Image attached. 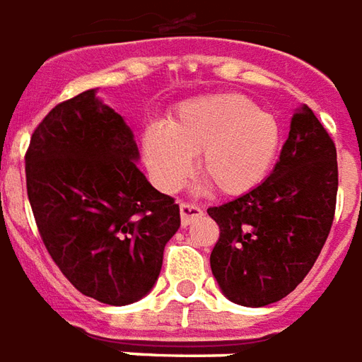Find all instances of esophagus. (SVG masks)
<instances>
[{
	"label": "esophagus",
	"instance_id": "esophagus-1",
	"mask_svg": "<svg viewBox=\"0 0 362 362\" xmlns=\"http://www.w3.org/2000/svg\"><path fill=\"white\" fill-rule=\"evenodd\" d=\"M179 212H181V221L183 226H191L192 221L199 220L200 216L204 214V210L199 204H192V202H181L179 204Z\"/></svg>",
	"mask_w": 362,
	"mask_h": 362
}]
</instances>
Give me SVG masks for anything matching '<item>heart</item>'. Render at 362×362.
<instances>
[{
  "instance_id": "b5f03b06",
  "label": "heart",
  "mask_w": 362,
  "mask_h": 362,
  "mask_svg": "<svg viewBox=\"0 0 362 362\" xmlns=\"http://www.w3.org/2000/svg\"><path fill=\"white\" fill-rule=\"evenodd\" d=\"M279 146L274 115L235 94L197 98L179 105L168 127L152 123L142 152L156 185L177 191L197 156L200 175L221 194H243L262 183Z\"/></svg>"
}]
</instances>
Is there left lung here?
<instances>
[{"label":"left lung","mask_w":362,"mask_h":362,"mask_svg":"<svg viewBox=\"0 0 362 362\" xmlns=\"http://www.w3.org/2000/svg\"><path fill=\"white\" fill-rule=\"evenodd\" d=\"M336 197V144L303 105L270 177L239 199L208 208L220 228L210 266L223 295L243 307H266L289 295L328 239Z\"/></svg>","instance_id":"left-lung-1"}]
</instances>
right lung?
I'll use <instances>...</instances> for the list:
<instances>
[{
  "instance_id": "add662e5",
  "label": "right lung",
  "mask_w": 362,
  "mask_h": 362,
  "mask_svg": "<svg viewBox=\"0 0 362 362\" xmlns=\"http://www.w3.org/2000/svg\"><path fill=\"white\" fill-rule=\"evenodd\" d=\"M139 148L96 90L57 104L34 129L26 192L49 257L78 291L123 307L160 276L179 204L136 168Z\"/></svg>"
}]
</instances>
